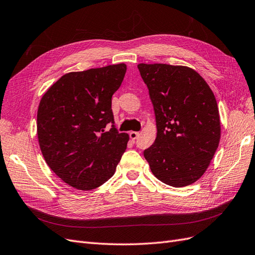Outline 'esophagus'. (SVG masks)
<instances>
[{
	"mask_svg": "<svg viewBox=\"0 0 255 255\" xmlns=\"http://www.w3.org/2000/svg\"><path fill=\"white\" fill-rule=\"evenodd\" d=\"M129 136L131 139H132V141H134V139H136L138 136V132H136V131H130Z\"/></svg>",
	"mask_w": 255,
	"mask_h": 255,
	"instance_id": "1",
	"label": "esophagus"
}]
</instances>
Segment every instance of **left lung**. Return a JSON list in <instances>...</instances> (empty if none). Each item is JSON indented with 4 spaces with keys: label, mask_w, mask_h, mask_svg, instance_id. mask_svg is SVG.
<instances>
[{
    "label": "left lung",
    "mask_w": 255,
    "mask_h": 255,
    "mask_svg": "<svg viewBox=\"0 0 255 255\" xmlns=\"http://www.w3.org/2000/svg\"><path fill=\"white\" fill-rule=\"evenodd\" d=\"M149 90L157 122V137L144 150L160 181L182 187L207 170L220 139L216 98L198 73L187 67L139 63Z\"/></svg>",
    "instance_id": "obj_1"
}]
</instances>
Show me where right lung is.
<instances>
[{"mask_svg": "<svg viewBox=\"0 0 255 255\" xmlns=\"http://www.w3.org/2000/svg\"><path fill=\"white\" fill-rule=\"evenodd\" d=\"M126 70L120 63L65 74L41 98V151L55 174L77 190L90 191L108 181L127 148L129 136L119 132L111 108Z\"/></svg>", "mask_w": 255, "mask_h": 255, "instance_id": "right-lung-1", "label": "right lung"}]
</instances>
